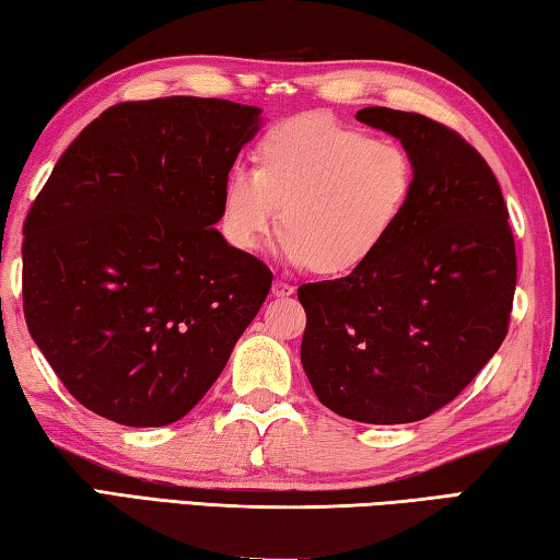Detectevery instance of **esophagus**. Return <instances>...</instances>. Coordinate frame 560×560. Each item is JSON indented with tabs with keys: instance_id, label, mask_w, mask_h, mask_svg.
Masks as SVG:
<instances>
[{
	"instance_id": "esophagus-1",
	"label": "esophagus",
	"mask_w": 560,
	"mask_h": 560,
	"mask_svg": "<svg viewBox=\"0 0 560 560\" xmlns=\"http://www.w3.org/2000/svg\"><path fill=\"white\" fill-rule=\"evenodd\" d=\"M271 293H273V296H291V293H293V283L283 281V279H273Z\"/></svg>"
}]
</instances>
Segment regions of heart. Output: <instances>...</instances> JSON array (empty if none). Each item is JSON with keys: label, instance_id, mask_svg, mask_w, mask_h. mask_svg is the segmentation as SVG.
I'll return each instance as SVG.
<instances>
[{"label": "heart", "instance_id": "1", "mask_svg": "<svg viewBox=\"0 0 560 560\" xmlns=\"http://www.w3.org/2000/svg\"><path fill=\"white\" fill-rule=\"evenodd\" d=\"M412 192L415 165L400 143L303 113L264 132L254 170L226 173L220 230L236 249L254 252L281 220L283 259L343 277L383 249Z\"/></svg>", "mask_w": 560, "mask_h": 560}]
</instances>
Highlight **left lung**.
Segmentation results:
<instances>
[{
    "instance_id": "8db88e82",
    "label": "left lung",
    "mask_w": 560,
    "mask_h": 560,
    "mask_svg": "<svg viewBox=\"0 0 560 560\" xmlns=\"http://www.w3.org/2000/svg\"><path fill=\"white\" fill-rule=\"evenodd\" d=\"M415 165L402 222L363 269L303 283L301 363L328 410L368 424L417 422L452 402L509 334L516 244L487 160L420 113L363 108Z\"/></svg>"
}]
</instances>
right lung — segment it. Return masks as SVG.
Returning a JSON list of instances; mask_svg holds the SVG:
<instances>
[{"mask_svg":"<svg viewBox=\"0 0 560 560\" xmlns=\"http://www.w3.org/2000/svg\"><path fill=\"white\" fill-rule=\"evenodd\" d=\"M259 108L170 96L118 103L81 130L24 222L22 296L66 390L128 428L185 417L271 289L214 230L222 183Z\"/></svg>","mask_w":560,"mask_h":560,"instance_id":"1","label":"right lung"}]
</instances>
